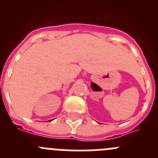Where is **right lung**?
I'll list each match as a JSON object with an SVG mask.
<instances>
[{
    "instance_id": "obj_1",
    "label": "right lung",
    "mask_w": 158,
    "mask_h": 158,
    "mask_svg": "<svg viewBox=\"0 0 158 158\" xmlns=\"http://www.w3.org/2000/svg\"><path fill=\"white\" fill-rule=\"evenodd\" d=\"M50 121H52V120H50Z\"/></svg>"
}]
</instances>
